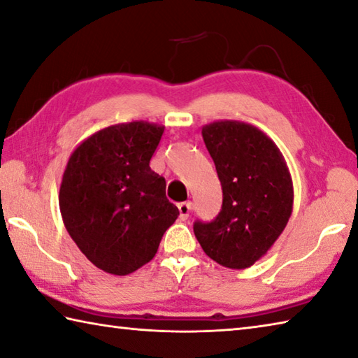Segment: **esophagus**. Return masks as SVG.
I'll list each match as a JSON object with an SVG mask.
<instances>
[{"label": "esophagus", "mask_w": 358, "mask_h": 358, "mask_svg": "<svg viewBox=\"0 0 358 358\" xmlns=\"http://www.w3.org/2000/svg\"><path fill=\"white\" fill-rule=\"evenodd\" d=\"M178 208H179L180 220H187L190 217V212H192V202H180Z\"/></svg>", "instance_id": "1"}]
</instances>
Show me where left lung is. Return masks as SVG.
Returning <instances> with one entry per match:
<instances>
[{"label": "left lung", "mask_w": 358, "mask_h": 358, "mask_svg": "<svg viewBox=\"0 0 358 358\" xmlns=\"http://www.w3.org/2000/svg\"><path fill=\"white\" fill-rule=\"evenodd\" d=\"M222 188V206L210 222L194 221L204 252L220 265L245 269L268 252L293 212V180L274 141L235 120L202 127Z\"/></svg>", "instance_id": "obj_1"}]
</instances>
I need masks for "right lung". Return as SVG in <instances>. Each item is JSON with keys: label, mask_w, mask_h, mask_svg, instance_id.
Returning a JSON list of instances; mask_svg holds the SVG:
<instances>
[{"label": "right lung", "mask_w": 358, "mask_h": 358, "mask_svg": "<svg viewBox=\"0 0 358 358\" xmlns=\"http://www.w3.org/2000/svg\"><path fill=\"white\" fill-rule=\"evenodd\" d=\"M165 127L132 121L104 127L71 152L59 192L70 237L106 273L126 275L156 255L176 221L165 179L150 160Z\"/></svg>", "instance_id": "1"}]
</instances>
